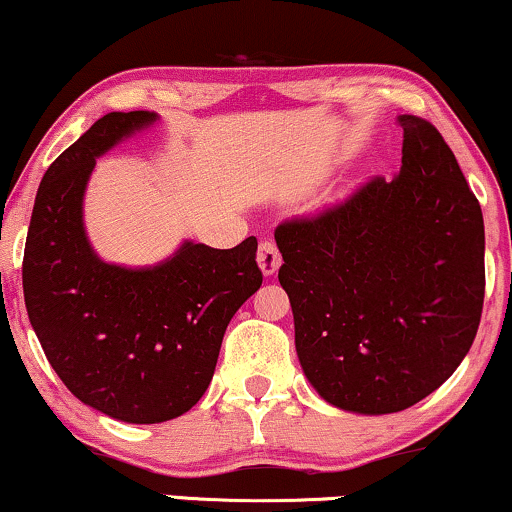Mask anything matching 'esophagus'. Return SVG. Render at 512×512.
I'll use <instances>...</instances> for the list:
<instances>
[{"instance_id":"34e87169","label":"esophagus","mask_w":512,"mask_h":512,"mask_svg":"<svg viewBox=\"0 0 512 512\" xmlns=\"http://www.w3.org/2000/svg\"><path fill=\"white\" fill-rule=\"evenodd\" d=\"M258 265H261L263 275H275L279 265H282V254H279L277 244L272 240H263L258 244Z\"/></svg>"}]
</instances>
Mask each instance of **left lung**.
Masks as SVG:
<instances>
[{
    "instance_id": "8db88e82",
    "label": "left lung",
    "mask_w": 512,
    "mask_h": 512,
    "mask_svg": "<svg viewBox=\"0 0 512 512\" xmlns=\"http://www.w3.org/2000/svg\"><path fill=\"white\" fill-rule=\"evenodd\" d=\"M398 123L394 179L275 230L300 366L324 401L361 415L436 391L471 349L485 300L480 202L429 121Z\"/></svg>"
}]
</instances>
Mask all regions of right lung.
<instances>
[{
  "instance_id": "1",
  "label": "right lung",
  "mask_w": 512,
  "mask_h": 512,
  "mask_svg": "<svg viewBox=\"0 0 512 512\" xmlns=\"http://www.w3.org/2000/svg\"><path fill=\"white\" fill-rule=\"evenodd\" d=\"M156 118L111 111L53 160L23 258L25 307L48 363L81 403L130 424L167 422L200 401L230 319L263 284L256 237L233 249L184 242L142 270L97 258L81 214L95 158Z\"/></svg>"
}]
</instances>
